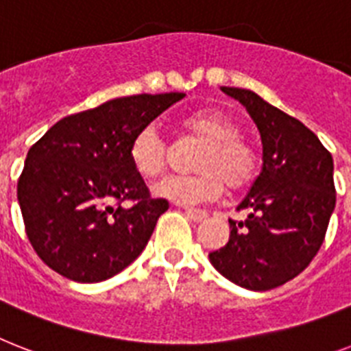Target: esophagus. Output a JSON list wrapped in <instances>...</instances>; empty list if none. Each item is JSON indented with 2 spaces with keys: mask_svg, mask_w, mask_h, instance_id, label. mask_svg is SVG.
Listing matches in <instances>:
<instances>
[{
  "mask_svg": "<svg viewBox=\"0 0 351 351\" xmlns=\"http://www.w3.org/2000/svg\"><path fill=\"white\" fill-rule=\"evenodd\" d=\"M185 215H187V218H191V220L195 221H204L205 218H207V213L202 209H193V207H185Z\"/></svg>",
  "mask_w": 351,
  "mask_h": 351,
  "instance_id": "34e87169",
  "label": "esophagus"
}]
</instances>
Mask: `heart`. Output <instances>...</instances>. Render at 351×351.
Masks as SVG:
<instances>
[{
	"instance_id": "1",
	"label": "heart",
	"mask_w": 351,
	"mask_h": 351,
	"mask_svg": "<svg viewBox=\"0 0 351 351\" xmlns=\"http://www.w3.org/2000/svg\"><path fill=\"white\" fill-rule=\"evenodd\" d=\"M176 144H200L191 158L193 175L169 176L153 185V193L176 204L196 205L213 202L223 187L243 189L254 180L258 153L241 136L240 124L220 110H202L184 117L176 126ZM131 167L142 178L166 173L171 147L153 126L133 135L128 147Z\"/></svg>"
}]
</instances>
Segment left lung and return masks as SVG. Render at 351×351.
<instances>
[{"instance_id": "obj_1", "label": "left lung", "mask_w": 351, "mask_h": 351, "mask_svg": "<svg viewBox=\"0 0 351 351\" xmlns=\"http://www.w3.org/2000/svg\"><path fill=\"white\" fill-rule=\"evenodd\" d=\"M247 108L263 144V167L229 220V241L209 259L221 276L249 290L281 287L321 249L335 207L333 160L303 122L243 88L221 86Z\"/></svg>"}]
</instances>
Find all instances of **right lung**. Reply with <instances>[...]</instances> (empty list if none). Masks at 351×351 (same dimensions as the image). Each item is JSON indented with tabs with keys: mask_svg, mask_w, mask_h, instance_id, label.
<instances>
[{
	"mask_svg": "<svg viewBox=\"0 0 351 351\" xmlns=\"http://www.w3.org/2000/svg\"><path fill=\"white\" fill-rule=\"evenodd\" d=\"M184 93L121 97L56 122L28 149L18 180L25 230L57 274L99 283L138 258L169 209L128 158L136 131Z\"/></svg>",
	"mask_w": 351,
	"mask_h": 351,
	"instance_id": "right-lung-1",
	"label": "right lung"
}]
</instances>
